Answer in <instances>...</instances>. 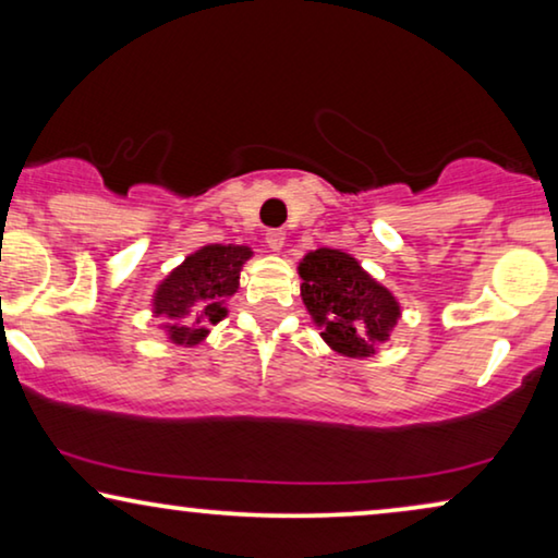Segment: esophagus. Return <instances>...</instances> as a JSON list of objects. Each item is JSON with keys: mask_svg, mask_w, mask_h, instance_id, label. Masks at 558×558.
<instances>
[{"mask_svg": "<svg viewBox=\"0 0 558 558\" xmlns=\"http://www.w3.org/2000/svg\"><path fill=\"white\" fill-rule=\"evenodd\" d=\"M284 243H287L284 231H269V233H266V246H269V251H274V254H279V251L284 248Z\"/></svg>", "mask_w": 558, "mask_h": 558, "instance_id": "esophagus-1", "label": "esophagus"}]
</instances>
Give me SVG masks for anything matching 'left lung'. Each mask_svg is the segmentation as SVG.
I'll return each mask as SVG.
<instances>
[{"label": "left lung", "instance_id": "left-lung-1", "mask_svg": "<svg viewBox=\"0 0 558 558\" xmlns=\"http://www.w3.org/2000/svg\"><path fill=\"white\" fill-rule=\"evenodd\" d=\"M302 302L335 353L376 355L401 317L399 300L340 248L310 251L296 266Z\"/></svg>", "mask_w": 558, "mask_h": 558}]
</instances>
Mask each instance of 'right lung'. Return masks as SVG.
Returning a JSON list of instances; mask_svg holds the SVG:
<instances>
[{"instance_id": "obj_1", "label": "right lung", "mask_w": 558, "mask_h": 558, "mask_svg": "<svg viewBox=\"0 0 558 558\" xmlns=\"http://www.w3.org/2000/svg\"><path fill=\"white\" fill-rule=\"evenodd\" d=\"M254 251L233 243H208L167 274L151 296V312L162 319L167 340L195 348L210 327L228 315V296L239 292L241 269Z\"/></svg>"}]
</instances>
